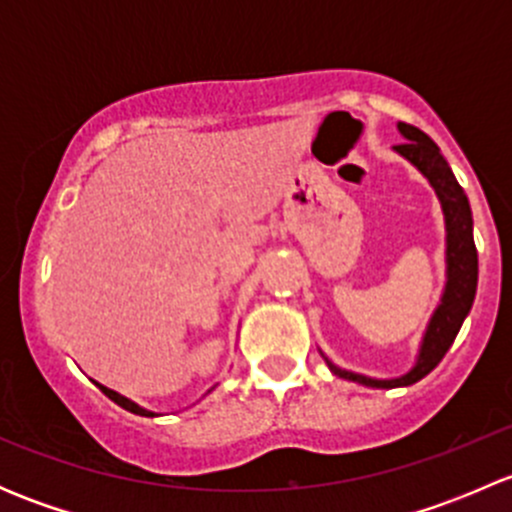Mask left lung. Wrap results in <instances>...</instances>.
<instances>
[{
  "mask_svg": "<svg viewBox=\"0 0 512 512\" xmlns=\"http://www.w3.org/2000/svg\"><path fill=\"white\" fill-rule=\"evenodd\" d=\"M396 128H399L404 143L394 146V153H399L401 158L414 165L418 173L428 180L438 203H441L443 227H446V252H443L446 255V282H443L441 299H438L436 309L428 317L423 337L418 342L416 361L404 374L391 376V379L356 374V371L342 369L334 361H329L319 349L332 374H337L339 379L356 381L361 386H371V389L411 386L418 379H423L428 371L436 369L438 361L451 349L456 334L461 332V324L466 322L468 312H471L478 287V252L476 242H473V213L466 190L458 185L441 148L426 133L418 131L416 126H409V123H396Z\"/></svg>",
  "mask_w": 512,
  "mask_h": 512,
  "instance_id": "1",
  "label": "left lung"
}]
</instances>
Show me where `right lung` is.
<instances>
[{
  "mask_svg": "<svg viewBox=\"0 0 512 512\" xmlns=\"http://www.w3.org/2000/svg\"><path fill=\"white\" fill-rule=\"evenodd\" d=\"M96 386H98V389L103 391V394L108 396V399H111V401H116L118 406H123V409H126V411H131V414H138V416H148V418H153V416H160V414H156V411H148V409H143V406H138L136 401L126 399V396H123V394H118V391H113V389H108V386L98 384V381H96Z\"/></svg>",
  "mask_w": 512,
  "mask_h": 512,
  "instance_id": "add662e5",
  "label": "right lung"
}]
</instances>
